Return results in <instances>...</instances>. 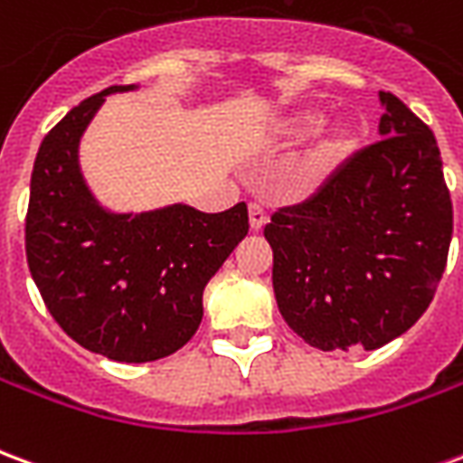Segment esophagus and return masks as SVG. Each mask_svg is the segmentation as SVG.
<instances>
[{"label": "esophagus", "instance_id": "obj_1", "mask_svg": "<svg viewBox=\"0 0 463 463\" xmlns=\"http://www.w3.org/2000/svg\"><path fill=\"white\" fill-rule=\"evenodd\" d=\"M248 215H250V231L260 232L262 228H265V222H268V213L262 211L258 203H250V208H248Z\"/></svg>", "mask_w": 463, "mask_h": 463}]
</instances>
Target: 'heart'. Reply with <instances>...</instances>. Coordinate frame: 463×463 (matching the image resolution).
<instances>
[{"mask_svg":"<svg viewBox=\"0 0 463 463\" xmlns=\"http://www.w3.org/2000/svg\"><path fill=\"white\" fill-rule=\"evenodd\" d=\"M327 111L317 106H300L292 109L280 118H275L270 126V143L275 148H295L302 146L325 128ZM362 141V126L354 121H340L322 136V141L307 153V158L300 163V168L290 178L288 193L292 198H307L315 191H320L335 173L354 156Z\"/></svg>","mask_w":463,"mask_h":463,"instance_id":"1","label":"heart"}]
</instances>
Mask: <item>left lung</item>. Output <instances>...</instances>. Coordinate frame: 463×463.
<instances>
[{"instance_id": "1", "label": "left lung", "mask_w": 463, "mask_h": 463, "mask_svg": "<svg viewBox=\"0 0 463 463\" xmlns=\"http://www.w3.org/2000/svg\"><path fill=\"white\" fill-rule=\"evenodd\" d=\"M379 101L382 141L265 225L280 315L322 352L404 335L447 268L454 211L437 138L394 94Z\"/></svg>"}]
</instances>
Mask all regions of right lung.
<instances>
[{
  "label": "right lung",
  "mask_w": 463,
  "mask_h": 463,
  "mask_svg": "<svg viewBox=\"0 0 463 463\" xmlns=\"http://www.w3.org/2000/svg\"><path fill=\"white\" fill-rule=\"evenodd\" d=\"M89 96L46 133L26 213V262L46 310L81 347L114 362H153L191 340L203 290L248 235V205L201 213L171 203L116 213L86 185L79 143L106 96Z\"/></svg>",
  "instance_id": "1"
}]
</instances>
